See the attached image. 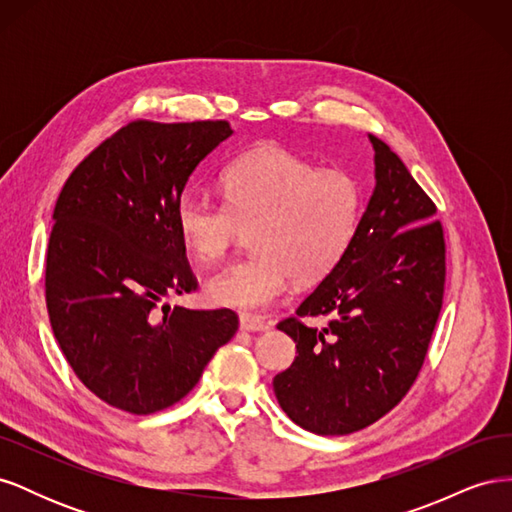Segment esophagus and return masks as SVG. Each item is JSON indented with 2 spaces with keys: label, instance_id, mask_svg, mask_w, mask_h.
Returning a JSON list of instances; mask_svg holds the SVG:
<instances>
[{
  "label": "esophagus",
  "instance_id": "obj_1",
  "mask_svg": "<svg viewBox=\"0 0 512 512\" xmlns=\"http://www.w3.org/2000/svg\"><path fill=\"white\" fill-rule=\"evenodd\" d=\"M239 324H241V331H252V333H260V331L269 329V322H265L258 316H250V314H243L239 318Z\"/></svg>",
  "mask_w": 512,
  "mask_h": 512
}]
</instances>
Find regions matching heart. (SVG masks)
Listing matches in <instances>:
<instances>
[{"instance_id": "b5f03b06", "label": "heart", "mask_w": 512, "mask_h": 512, "mask_svg": "<svg viewBox=\"0 0 512 512\" xmlns=\"http://www.w3.org/2000/svg\"><path fill=\"white\" fill-rule=\"evenodd\" d=\"M224 205L185 190L175 205L179 237L190 254L213 265L252 230L254 254L209 277L213 305L258 312L292 277L322 280L344 256L361 218L363 196L344 170L318 168L284 147H258L232 160L220 177Z\"/></svg>"}]
</instances>
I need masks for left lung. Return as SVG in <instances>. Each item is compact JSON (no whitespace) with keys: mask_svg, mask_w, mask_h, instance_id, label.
<instances>
[{"mask_svg":"<svg viewBox=\"0 0 512 512\" xmlns=\"http://www.w3.org/2000/svg\"><path fill=\"white\" fill-rule=\"evenodd\" d=\"M374 147V192L344 256L277 329L297 344L273 378L282 410L318 436L376 423L408 393L444 294V235L436 205L395 151Z\"/></svg>","mask_w":512,"mask_h":512,"instance_id":"8db88e82","label":"left lung"}]
</instances>
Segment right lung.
Wrapping results in <instances>:
<instances>
[{
	"instance_id": "1",
	"label": "right lung",
	"mask_w": 512,
	"mask_h": 512,
	"mask_svg": "<svg viewBox=\"0 0 512 512\" xmlns=\"http://www.w3.org/2000/svg\"><path fill=\"white\" fill-rule=\"evenodd\" d=\"M232 136L226 121H134L74 168L53 211L46 309L74 374L108 406L177 404L237 333L230 309H188L196 288L175 222L196 166Z\"/></svg>"
}]
</instances>
